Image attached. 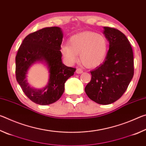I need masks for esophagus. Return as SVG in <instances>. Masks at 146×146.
I'll return each mask as SVG.
<instances>
[{
	"label": "esophagus",
	"mask_w": 146,
	"mask_h": 146,
	"mask_svg": "<svg viewBox=\"0 0 146 146\" xmlns=\"http://www.w3.org/2000/svg\"><path fill=\"white\" fill-rule=\"evenodd\" d=\"M82 72H83V71H82V69H80V68H77V69H76V73H77V74H81Z\"/></svg>",
	"instance_id": "obj_1"
}]
</instances>
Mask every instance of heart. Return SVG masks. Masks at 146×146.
Returning <instances> with one entry per match:
<instances>
[{"mask_svg": "<svg viewBox=\"0 0 146 146\" xmlns=\"http://www.w3.org/2000/svg\"><path fill=\"white\" fill-rule=\"evenodd\" d=\"M108 41L104 36L93 31H84L74 35L69 44H63L60 52L65 61L73 64L78 60L86 67L95 68L100 66L107 56Z\"/></svg>", "mask_w": 146, "mask_h": 146, "instance_id": "obj_1", "label": "heart"}]
</instances>
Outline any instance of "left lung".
<instances>
[{
  "label": "left lung",
  "mask_w": 146,
  "mask_h": 146,
  "mask_svg": "<svg viewBox=\"0 0 146 146\" xmlns=\"http://www.w3.org/2000/svg\"><path fill=\"white\" fill-rule=\"evenodd\" d=\"M103 33L110 44L108 55L100 66L90 71L91 79L85 91L94 102L107 105L119 99L126 91L134 75V60L124 34L109 27H104Z\"/></svg>",
  "instance_id": "obj_1"
}]
</instances>
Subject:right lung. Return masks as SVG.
I'll return each mask as SVG.
<instances>
[{"mask_svg":"<svg viewBox=\"0 0 146 146\" xmlns=\"http://www.w3.org/2000/svg\"><path fill=\"white\" fill-rule=\"evenodd\" d=\"M62 38L60 28H45L29 34L19 48L15 58L17 81L24 94L37 104L49 105L57 101L64 93L66 81L76 70L62 62ZM36 62L45 63L48 69V82L41 89L31 87L26 78L29 69Z\"/></svg>","mask_w":146,"mask_h":146,"instance_id":"right-lung-1","label":"right lung"}]
</instances>
